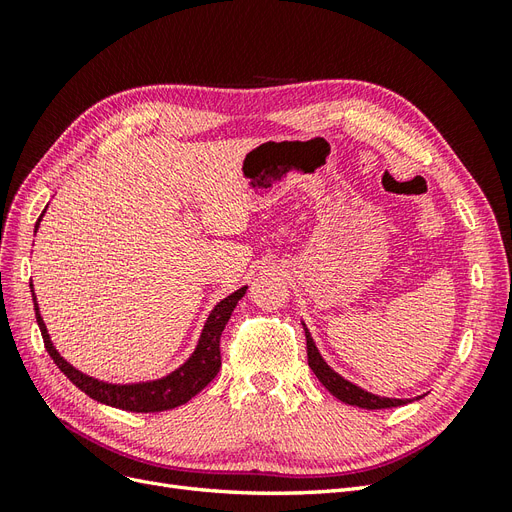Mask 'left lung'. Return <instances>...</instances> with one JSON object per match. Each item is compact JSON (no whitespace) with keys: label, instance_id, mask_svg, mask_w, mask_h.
I'll list each match as a JSON object with an SVG mask.
<instances>
[{"label":"left lung","instance_id":"8db88e82","mask_svg":"<svg viewBox=\"0 0 512 512\" xmlns=\"http://www.w3.org/2000/svg\"><path fill=\"white\" fill-rule=\"evenodd\" d=\"M305 327V324H303ZM305 337H307V363L312 367V371L316 374V378L324 384L331 395H335L339 401H344L348 406H356V408H365V410H382V408H397L408 404V399H393V397H380L369 393L365 389H361L359 384H354L350 380H346L342 374L324 361V356L320 354L312 333L305 327ZM418 399V397H416Z\"/></svg>","mask_w":512,"mask_h":512}]
</instances>
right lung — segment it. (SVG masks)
Returning <instances> with one entry per match:
<instances>
[{"label":"right lung","instance_id":"add662e5","mask_svg":"<svg viewBox=\"0 0 512 512\" xmlns=\"http://www.w3.org/2000/svg\"><path fill=\"white\" fill-rule=\"evenodd\" d=\"M44 213H46V209L38 218L34 232H38ZM29 288H32L36 322H38L42 339H44V348L51 354L53 363L61 371H64V376L74 386H79V389L85 395H89L91 399H96V401H100V404H106V406L119 408V410H128V412L173 410L177 406L188 404L194 395H198L215 376H218L220 365H222L220 363V335L226 327L232 309L237 307L239 299L247 290V286H241L239 290L228 294V297H224L218 305L211 309L192 354L177 369L170 371V374H166L162 378H153V380H141V382H106V380L83 374L81 369L70 365L64 356L59 354V350L55 348L53 339L49 335V329H46V324L42 320L32 282H29Z\"/></svg>","mask_w":512,"mask_h":512}]
</instances>
